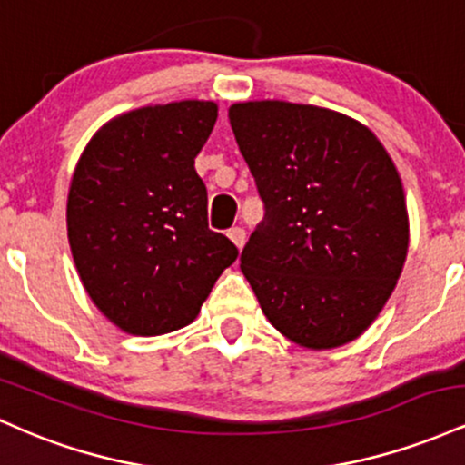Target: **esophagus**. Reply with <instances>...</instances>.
<instances>
[{
    "label": "esophagus",
    "mask_w": 465,
    "mask_h": 465,
    "mask_svg": "<svg viewBox=\"0 0 465 465\" xmlns=\"http://www.w3.org/2000/svg\"><path fill=\"white\" fill-rule=\"evenodd\" d=\"M227 236H229V240H232L233 244H236L238 249L244 247V238H247V233H244L242 227H232V229H229Z\"/></svg>",
    "instance_id": "1"
}]
</instances>
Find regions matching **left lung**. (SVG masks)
<instances>
[{"mask_svg":"<svg viewBox=\"0 0 465 465\" xmlns=\"http://www.w3.org/2000/svg\"><path fill=\"white\" fill-rule=\"evenodd\" d=\"M229 124L266 214L240 269L271 325L308 350L359 339L409 253L402 179L373 133L325 106L249 100Z\"/></svg>","mask_w":465,"mask_h":465,"instance_id":"8db88e82","label":"left lung"}]
</instances>
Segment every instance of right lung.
<instances>
[{
	"instance_id": "obj_1",
	"label": "right lung",
	"mask_w": 465,
	"mask_h": 465,
	"mask_svg": "<svg viewBox=\"0 0 465 465\" xmlns=\"http://www.w3.org/2000/svg\"><path fill=\"white\" fill-rule=\"evenodd\" d=\"M212 100L146 104L104 122L67 194V238L84 291L122 332L185 328L238 249L207 227L194 157L216 124Z\"/></svg>"
}]
</instances>
